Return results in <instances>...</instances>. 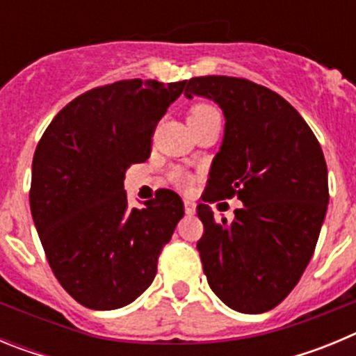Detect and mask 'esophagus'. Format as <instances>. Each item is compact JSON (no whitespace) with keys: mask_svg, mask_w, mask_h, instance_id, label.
Here are the masks:
<instances>
[{"mask_svg":"<svg viewBox=\"0 0 356 356\" xmlns=\"http://www.w3.org/2000/svg\"><path fill=\"white\" fill-rule=\"evenodd\" d=\"M185 213H187V216H194V213H196V205H194L193 201L185 200Z\"/></svg>","mask_w":356,"mask_h":356,"instance_id":"1","label":"esophagus"}]
</instances>
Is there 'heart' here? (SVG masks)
Wrapping results in <instances>:
<instances>
[{"label":"heart","instance_id":"b5f03b06","mask_svg":"<svg viewBox=\"0 0 356 356\" xmlns=\"http://www.w3.org/2000/svg\"><path fill=\"white\" fill-rule=\"evenodd\" d=\"M213 114H217V110L213 106L207 105V103H197V105H194L193 108L188 110V122L201 121V119H207ZM172 180L180 185V187H188V185L193 184L191 175H187L185 171H180V169L172 172Z\"/></svg>","mask_w":356,"mask_h":356}]
</instances>
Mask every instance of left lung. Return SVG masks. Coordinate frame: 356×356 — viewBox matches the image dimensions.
<instances>
[{"mask_svg":"<svg viewBox=\"0 0 356 356\" xmlns=\"http://www.w3.org/2000/svg\"><path fill=\"white\" fill-rule=\"evenodd\" d=\"M185 96L213 99L225 139L210 168L197 217L203 271L217 298L242 314L275 308L312 259L328 209L325 155L298 110L244 78L197 76ZM237 195L245 207L217 222L207 202Z\"/></svg>","mask_w":356,"mask_h":356,"instance_id":"left-lung-1","label":"left lung"}]
</instances>
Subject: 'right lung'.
<instances>
[{"instance_id":"1","label":"right lung","mask_w":356,"mask_h":356,"mask_svg":"<svg viewBox=\"0 0 356 356\" xmlns=\"http://www.w3.org/2000/svg\"><path fill=\"white\" fill-rule=\"evenodd\" d=\"M184 87L135 78L87 90L37 144L31 217L53 275L83 307L114 310L137 300L184 217L169 188L130 209L122 184L131 163L149 159L151 135Z\"/></svg>"}]
</instances>
